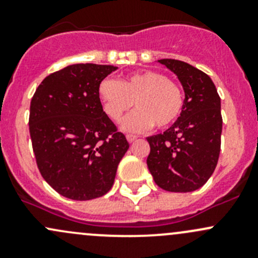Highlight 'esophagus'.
I'll list each match as a JSON object with an SVG mask.
<instances>
[{
    "instance_id": "obj_1",
    "label": "esophagus",
    "mask_w": 258,
    "mask_h": 258,
    "mask_svg": "<svg viewBox=\"0 0 258 258\" xmlns=\"http://www.w3.org/2000/svg\"><path fill=\"white\" fill-rule=\"evenodd\" d=\"M126 139H127V141H128V142H135L137 139H139V137H137L136 135H127Z\"/></svg>"
}]
</instances>
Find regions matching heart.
Here are the masks:
<instances>
[{"instance_id":"b5f03b06","label":"heart","mask_w":258,"mask_h":258,"mask_svg":"<svg viewBox=\"0 0 258 258\" xmlns=\"http://www.w3.org/2000/svg\"><path fill=\"white\" fill-rule=\"evenodd\" d=\"M98 95L103 111L114 122L121 121L127 131H145L151 126L167 128L175 123L183 110V92L176 82L155 71L132 74L119 81L106 77L98 85Z\"/></svg>"}]
</instances>
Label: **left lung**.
<instances>
[{"label":"left lung","instance_id":"left-lung-1","mask_svg":"<svg viewBox=\"0 0 258 258\" xmlns=\"http://www.w3.org/2000/svg\"><path fill=\"white\" fill-rule=\"evenodd\" d=\"M184 91L183 110L163 134L147 137V166L156 184L170 192L204 186L217 166L221 150V98L209 75L183 61L158 59Z\"/></svg>","mask_w":258,"mask_h":258}]
</instances>
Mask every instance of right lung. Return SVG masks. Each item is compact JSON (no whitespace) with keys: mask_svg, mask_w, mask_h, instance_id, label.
I'll list each match as a JSON object with an SVG mask.
<instances>
[{"mask_svg":"<svg viewBox=\"0 0 258 258\" xmlns=\"http://www.w3.org/2000/svg\"><path fill=\"white\" fill-rule=\"evenodd\" d=\"M117 67L77 63L53 72L31 100L30 135L36 163L49 186L67 199L107 194L130 145L105 113L98 85Z\"/></svg>","mask_w":258,"mask_h":258,"instance_id":"obj_1","label":"right lung"}]
</instances>
